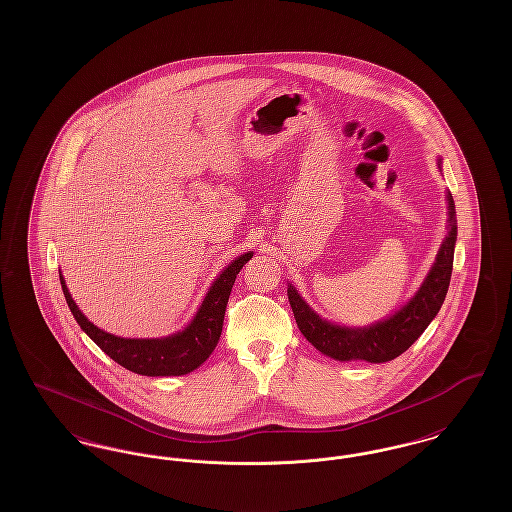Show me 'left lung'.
Listing matches in <instances>:
<instances>
[{
    "instance_id": "1",
    "label": "left lung",
    "mask_w": 512,
    "mask_h": 512,
    "mask_svg": "<svg viewBox=\"0 0 512 512\" xmlns=\"http://www.w3.org/2000/svg\"><path fill=\"white\" fill-rule=\"evenodd\" d=\"M447 236L439 247L436 263L430 268L418 292L397 313L365 328H347L332 324L303 301L292 284L288 299L293 317L301 334L317 347L320 353L336 361H366L388 363L405 353L428 324L438 315L453 272V253L457 242V215L453 195L447 192Z\"/></svg>"
}]
</instances>
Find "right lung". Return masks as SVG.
Listing matches in <instances>:
<instances>
[{
	"label": "right lung",
	"mask_w": 512,
	"mask_h": 512,
	"mask_svg": "<svg viewBox=\"0 0 512 512\" xmlns=\"http://www.w3.org/2000/svg\"><path fill=\"white\" fill-rule=\"evenodd\" d=\"M251 257V251L240 255L220 272L219 278L213 282L203 303L199 305L194 320L182 332L155 340L119 338L115 334L103 332L94 322H90L82 315L61 274L59 280L78 326L96 341L99 349L107 353L115 363L142 376H182L203 365L217 347L232 286L236 282L238 272Z\"/></svg>",
	"instance_id": "right-lung-1"
}]
</instances>
